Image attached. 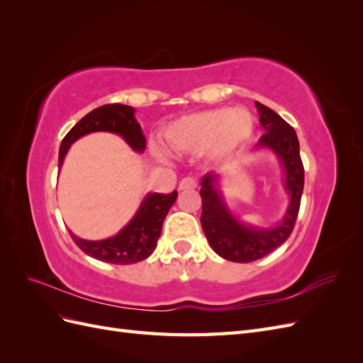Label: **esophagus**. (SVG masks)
Returning <instances> with one entry per match:
<instances>
[{
  "label": "esophagus",
  "mask_w": 363,
  "mask_h": 363,
  "mask_svg": "<svg viewBox=\"0 0 363 363\" xmlns=\"http://www.w3.org/2000/svg\"><path fill=\"white\" fill-rule=\"evenodd\" d=\"M196 188V180L192 177H184L180 183H179V189L180 191H191Z\"/></svg>",
  "instance_id": "34e87169"
}]
</instances>
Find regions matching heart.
I'll list each match as a JSON object with an SVG mask.
<instances>
[{
	"mask_svg": "<svg viewBox=\"0 0 363 363\" xmlns=\"http://www.w3.org/2000/svg\"><path fill=\"white\" fill-rule=\"evenodd\" d=\"M256 118L245 107H218L184 115L172 121L162 133L163 145L177 155L207 152L224 159L252 138Z\"/></svg>",
	"mask_w": 363,
	"mask_h": 363,
	"instance_id": "heart-1",
	"label": "heart"
}]
</instances>
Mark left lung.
<instances>
[{
  "mask_svg": "<svg viewBox=\"0 0 363 363\" xmlns=\"http://www.w3.org/2000/svg\"><path fill=\"white\" fill-rule=\"evenodd\" d=\"M259 123L265 130L252 151L269 150L280 162L283 189L289 201L281 221L271 227L247 224L228 207L221 189L223 174L207 172L201 179L203 232L218 256L230 262L247 263L265 257L280 247L292 233L300 211L304 188V168L295 130L272 108L256 101Z\"/></svg>",
  "mask_w": 363,
  "mask_h": 363,
  "instance_id": "obj_1",
  "label": "left lung"
}]
</instances>
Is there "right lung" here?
I'll return each mask as SVG.
<instances>
[{
	"label": "right lung",
	"instance_id": "right-lung-1",
	"mask_svg": "<svg viewBox=\"0 0 363 363\" xmlns=\"http://www.w3.org/2000/svg\"><path fill=\"white\" fill-rule=\"evenodd\" d=\"M135 112V107L131 106L106 104L84 115L62 140L59 150V169L74 142L86 135L95 133V131L118 135L127 142L131 150L139 155L144 152L147 139ZM175 200H177V191L168 195L148 192L133 218L115 236L89 240L75 236L71 230L69 235L82 251L96 260L115 263V265L136 263L147 259L155 251L164 218Z\"/></svg>",
	"mask_w": 363,
	"mask_h": 363
}]
</instances>
